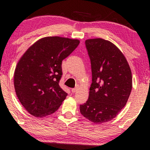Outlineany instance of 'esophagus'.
<instances>
[{"label": "esophagus", "mask_w": 150, "mask_h": 150, "mask_svg": "<svg viewBox=\"0 0 150 150\" xmlns=\"http://www.w3.org/2000/svg\"><path fill=\"white\" fill-rule=\"evenodd\" d=\"M77 90H78V88H72L71 89V91H72V93H75L76 91H77Z\"/></svg>", "instance_id": "obj_1"}]
</instances>
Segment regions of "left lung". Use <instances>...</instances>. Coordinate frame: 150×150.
Segmentation results:
<instances>
[{
    "mask_svg": "<svg viewBox=\"0 0 150 150\" xmlns=\"http://www.w3.org/2000/svg\"><path fill=\"white\" fill-rule=\"evenodd\" d=\"M91 60L92 83L88 99L80 105L83 117L95 124L115 118L126 105L132 88V71L116 45L103 38L85 41Z\"/></svg>",
    "mask_w": 150,
    "mask_h": 150,
    "instance_id": "8db88e82",
    "label": "left lung"
}]
</instances>
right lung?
<instances>
[{
	"label": "right lung",
	"mask_w": 150,
	"mask_h": 150,
	"mask_svg": "<svg viewBox=\"0 0 150 150\" xmlns=\"http://www.w3.org/2000/svg\"><path fill=\"white\" fill-rule=\"evenodd\" d=\"M79 39L60 36L41 38L21 57L13 83L17 97L25 110L37 118L51 115L66 99L59 84L62 61L79 44Z\"/></svg>",
	"instance_id": "1"
}]
</instances>
